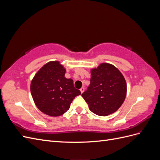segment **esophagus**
Here are the masks:
<instances>
[{
	"mask_svg": "<svg viewBox=\"0 0 160 160\" xmlns=\"http://www.w3.org/2000/svg\"><path fill=\"white\" fill-rule=\"evenodd\" d=\"M84 91H85L84 88H81L80 89V91H81V93H83V92H84Z\"/></svg>",
	"mask_w": 160,
	"mask_h": 160,
	"instance_id": "34e87169",
	"label": "esophagus"
}]
</instances>
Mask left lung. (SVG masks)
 <instances>
[{
	"label": "left lung",
	"instance_id": "left-lung-1",
	"mask_svg": "<svg viewBox=\"0 0 160 160\" xmlns=\"http://www.w3.org/2000/svg\"><path fill=\"white\" fill-rule=\"evenodd\" d=\"M90 85L82 94L89 109L99 116L115 113L125 101L127 84L123 75L114 65L103 62L91 69Z\"/></svg>",
	"mask_w": 160,
	"mask_h": 160
}]
</instances>
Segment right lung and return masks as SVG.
I'll return each mask as SVG.
<instances>
[{"label":"right lung","instance_id":"right-lung-1","mask_svg":"<svg viewBox=\"0 0 160 160\" xmlns=\"http://www.w3.org/2000/svg\"><path fill=\"white\" fill-rule=\"evenodd\" d=\"M66 69L59 61L48 62L37 71L31 83V93L37 108L52 117L62 115L81 95L73 81L65 77Z\"/></svg>","mask_w":160,"mask_h":160}]
</instances>
